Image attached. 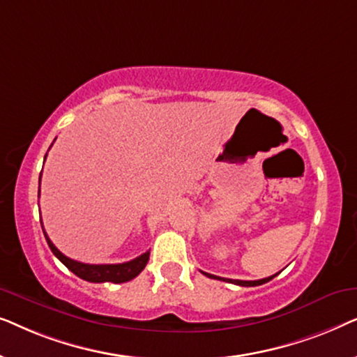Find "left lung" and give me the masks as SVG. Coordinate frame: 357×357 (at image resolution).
I'll return each instance as SVG.
<instances>
[{
	"mask_svg": "<svg viewBox=\"0 0 357 357\" xmlns=\"http://www.w3.org/2000/svg\"><path fill=\"white\" fill-rule=\"evenodd\" d=\"M203 275H206L208 278H213V280H219V281H226V282H232V284H237V286H247V287H250V286H260V284H265V282H268V281H271L273 278H275L276 275H273V276H268V278H263V280H258V281H241V280H229V278H219V276H214V275H209V273H204V271H202Z\"/></svg>",
	"mask_w": 357,
	"mask_h": 357,
	"instance_id": "left-lung-1",
	"label": "left lung"
}]
</instances>
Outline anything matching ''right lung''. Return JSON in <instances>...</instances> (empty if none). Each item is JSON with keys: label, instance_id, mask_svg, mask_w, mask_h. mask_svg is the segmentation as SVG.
<instances>
[{"label": "right lung", "instance_id": "1", "mask_svg": "<svg viewBox=\"0 0 357 357\" xmlns=\"http://www.w3.org/2000/svg\"><path fill=\"white\" fill-rule=\"evenodd\" d=\"M38 195H40V190H38ZM40 224H42V219H40ZM43 236L47 238V243L48 247H50V250L53 252V255H55L58 260L68 268V270L75 273L76 276H79L81 280L89 281V282H116V284H119V282L131 281L133 278L138 276L139 273L144 270L146 263L149 260V252H146L143 255L136 257L135 260L126 261V263H116V265H89V263L71 260V258L63 255V253L53 245L50 238H48L45 229H43Z\"/></svg>", "mask_w": 357, "mask_h": 357}]
</instances>
